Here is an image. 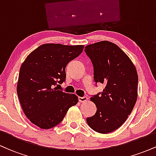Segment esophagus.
Returning a JSON list of instances; mask_svg holds the SVG:
<instances>
[{"mask_svg": "<svg viewBox=\"0 0 156 156\" xmlns=\"http://www.w3.org/2000/svg\"><path fill=\"white\" fill-rule=\"evenodd\" d=\"M78 100H79V101L81 102V103H84V102L87 101V100H88V98H87V96L79 97V98H78Z\"/></svg>", "mask_w": 156, "mask_h": 156, "instance_id": "34e87169", "label": "esophagus"}]
</instances>
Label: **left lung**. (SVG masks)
Returning a JSON list of instances; mask_svg holds the SVG:
<instances>
[{
    "mask_svg": "<svg viewBox=\"0 0 156 156\" xmlns=\"http://www.w3.org/2000/svg\"><path fill=\"white\" fill-rule=\"evenodd\" d=\"M84 51L92 62L94 81L105 85L103 92L90 98L97 112L87 122L94 131L111 133L126 121L136 104V69L125 52L108 41L89 44Z\"/></svg>",
    "mask_w": 156,
    "mask_h": 156,
    "instance_id": "8db88e82",
    "label": "left lung"
}]
</instances>
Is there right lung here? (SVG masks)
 <instances>
[{"mask_svg":"<svg viewBox=\"0 0 156 156\" xmlns=\"http://www.w3.org/2000/svg\"><path fill=\"white\" fill-rule=\"evenodd\" d=\"M83 48L44 44L32 51L21 65L17 95L27 118L39 128L56 126L68 109L78 102L76 94L58 90L57 87L65 81L66 66L82 53Z\"/></svg>","mask_w":156,"mask_h":156,"instance_id":"right-lung-1","label":"right lung"}]
</instances>
